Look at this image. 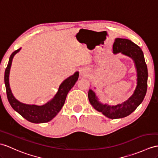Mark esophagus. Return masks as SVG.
Returning <instances> with one entry per match:
<instances>
[{
  "label": "esophagus",
  "mask_w": 158,
  "mask_h": 158,
  "mask_svg": "<svg viewBox=\"0 0 158 158\" xmlns=\"http://www.w3.org/2000/svg\"><path fill=\"white\" fill-rule=\"evenodd\" d=\"M88 74V70L86 68H82L80 70V74L82 76H86Z\"/></svg>",
  "instance_id": "obj_1"
}]
</instances>
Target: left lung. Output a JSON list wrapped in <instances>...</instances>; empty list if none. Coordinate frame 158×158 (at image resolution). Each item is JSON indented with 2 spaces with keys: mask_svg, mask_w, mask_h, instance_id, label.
<instances>
[{
  "mask_svg": "<svg viewBox=\"0 0 158 158\" xmlns=\"http://www.w3.org/2000/svg\"><path fill=\"white\" fill-rule=\"evenodd\" d=\"M114 53H122L133 58L137 72V85L133 94L127 101L116 106L102 105L98 101L92 90L88 91L90 103L94 109L110 118H119L128 116L137 109L143 101L148 88V68L141 49L133 41L127 39L117 38L113 44Z\"/></svg>",
  "mask_w": 158,
  "mask_h": 158,
  "instance_id": "8db88e82",
  "label": "left lung"
}]
</instances>
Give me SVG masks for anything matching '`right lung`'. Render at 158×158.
Listing matches in <instances>:
<instances>
[{
  "label": "right lung",
  "mask_w": 158,
  "mask_h": 158,
  "mask_svg": "<svg viewBox=\"0 0 158 158\" xmlns=\"http://www.w3.org/2000/svg\"><path fill=\"white\" fill-rule=\"evenodd\" d=\"M20 49L21 48L18 49L12 53V54L9 57V63L5 70V84L7 98H8V101L12 108L29 122L33 123H47L51 121L62 108L68 92L71 90V88L74 86L76 82L78 80L79 73L76 72L74 75L65 80L61 84L58 92H57L54 98L51 101L46 103L45 105L43 106H37L25 105V104L21 103L13 97L10 90L9 82V72L13 58L14 56L19 52Z\"/></svg>",
  "instance_id": "add662e5"
}]
</instances>
